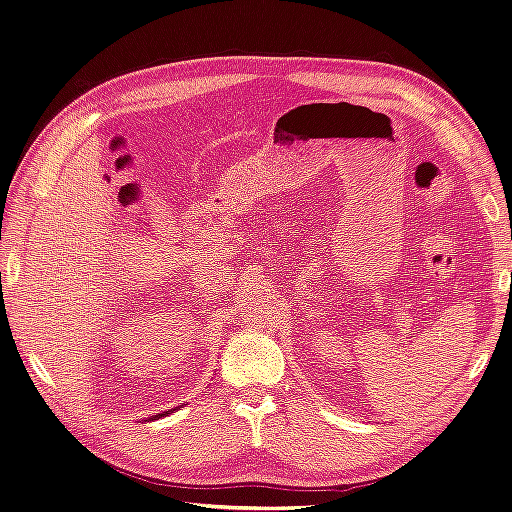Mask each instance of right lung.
Returning <instances> with one entry per match:
<instances>
[{
    "instance_id": "right-lung-1",
    "label": "right lung",
    "mask_w": 512,
    "mask_h": 512,
    "mask_svg": "<svg viewBox=\"0 0 512 512\" xmlns=\"http://www.w3.org/2000/svg\"><path fill=\"white\" fill-rule=\"evenodd\" d=\"M163 416H167V412H163V414H158V416H152V418H148V420H156V418H163Z\"/></svg>"
}]
</instances>
